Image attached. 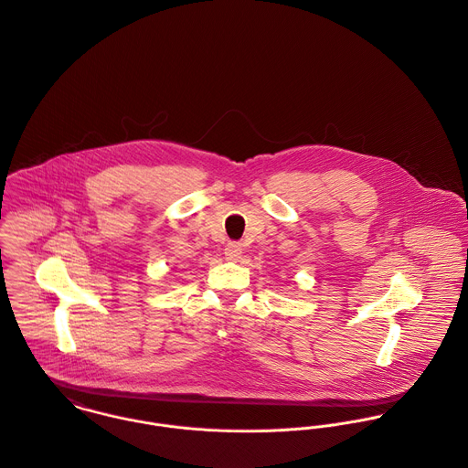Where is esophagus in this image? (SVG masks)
Listing matches in <instances>:
<instances>
[{"mask_svg":"<svg viewBox=\"0 0 468 468\" xmlns=\"http://www.w3.org/2000/svg\"><path fill=\"white\" fill-rule=\"evenodd\" d=\"M241 254H243V247H241V243H238V241H230V243H227V247H225V256H227V260L236 261V260H239V258H241Z\"/></svg>","mask_w":468,"mask_h":468,"instance_id":"1","label":"esophagus"}]
</instances>
